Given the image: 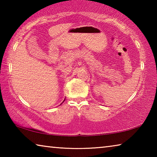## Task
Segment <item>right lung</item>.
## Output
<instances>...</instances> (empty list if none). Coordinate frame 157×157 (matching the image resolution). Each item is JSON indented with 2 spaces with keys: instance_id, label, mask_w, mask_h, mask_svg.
Returning <instances> with one entry per match:
<instances>
[{
  "instance_id": "right-lung-1",
  "label": "right lung",
  "mask_w": 157,
  "mask_h": 157,
  "mask_svg": "<svg viewBox=\"0 0 157 157\" xmlns=\"http://www.w3.org/2000/svg\"><path fill=\"white\" fill-rule=\"evenodd\" d=\"M64 100H65V99H64ZM64 100H63V101H64Z\"/></svg>"
}]
</instances>
